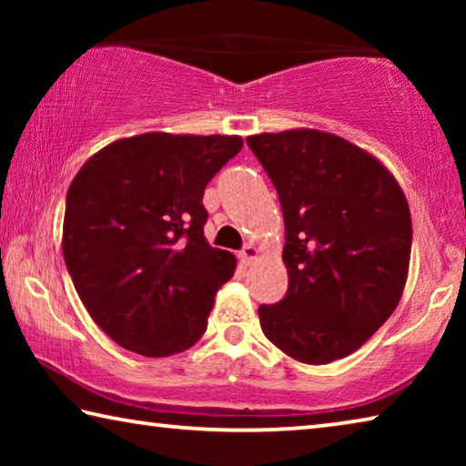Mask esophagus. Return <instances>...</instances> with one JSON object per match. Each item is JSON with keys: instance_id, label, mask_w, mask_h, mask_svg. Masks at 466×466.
Returning a JSON list of instances; mask_svg holds the SVG:
<instances>
[{"instance_id": "34e87169", "label": "esophagus", "mask_w": 466, "mask_h": 466, "mask_svg": "<svg viewBox=\"0 0 466 466\" xmlns=\"http://www.w3.org/2000/svg\"><path fill=\"white\" fill-rule=\"evenodd\" d=\"M238 258H240V263H242L244 267H248V265H252V263H255L257 258H258V248L252 247V244H247V247H244V248L240 250Z\"/></svg>"}]
</instances>
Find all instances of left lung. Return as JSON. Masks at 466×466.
Wrapping results in <instances>:
<instances>
[{"mask_svg":"<svg viewBox=\"0 0 466 466\" xmlns=\"http://www.w3.org/2000/svg\"><path fill=\"white\" fill-rule=\"evenodd\" d=\"M278 188L288 294L258 309L283 353L322 366L360 350L397 309L411 258V211L380 160L333 133L247 137Z\"/></svg>","mask_w":466,"mask_h":466,"instance_id":"1","label":"left lung"}]
</instances>
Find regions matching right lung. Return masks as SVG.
I'll list each match as a JSON object with an SVG mask.
<instances>
[{"instance_id":"1","label":"right lung","mask_w":466,"mask_h":466,"mask_svg":"<svg viewBox=\"0 0 466 466\" xmlns=\"http://www.w3.org/2000/svg\"><path fill=\"white\" fill-rule=\"evenodd\" d=\"M238 136L116 139L72 180L63 258L77 296L115 343L167 358L199 341L236 257L203 236V193Z\"/></svg>"}]
</instances>
